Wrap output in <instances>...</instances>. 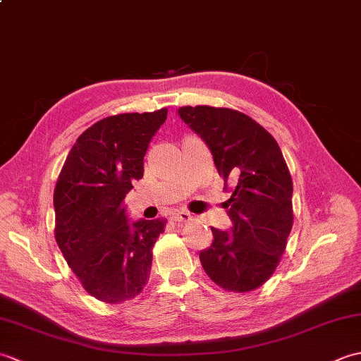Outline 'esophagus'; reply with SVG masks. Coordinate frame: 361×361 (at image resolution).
I'll return each instance as SVG.
<instances>
[{
	"mask_svg": "<svg viewBox=\"0 0 361 361\" xmlns=\"http://www.w3.org/2000/svg\"><path fill=\"white\" fill-rule=\"evenodd\" d=\"M172 219L175 221H178V224H186V221L192 220V216H190V214L186 211H176L172 214Z\"/></svg>",
	"mask_w": 361,
	"mask_h": 361,
	"instance_id": "obj_1",
	"label": "esophagus"
}]
</instances>
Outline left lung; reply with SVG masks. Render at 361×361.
<instances>
[{"mask_svg":"<svg viewBox=\"0 0 361 361\" xmlns=\"http://www.w3.org/2000/svg\"><path fill=\"white\" fill-rule=\"evenodd\" d=\"M180 118L208 145L233 194L225 208L229 231L211 228L214 240L200 251L203 270L228 291H251L271 278L293 225V183L278 142L247 114L197 105Z\"/></svg>","mask_w":361,"mask_h":361,"instance_id":"obj_1","label":"left lung"}]
</instances>
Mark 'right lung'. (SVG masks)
<instances>
[{
	"mask_svg": "<svg viewBox=\"0 0 361 361\" xmlns=\"http://www.w3.org/2000/svg\"><path fill=\"white\" fill-rule=\"evenodd\" d=\"M167 109L96 122L68 153L54 189L56 240L91 296L119 304L140 295L166 219L130 221L126 194L144 173L149 142Z\"/></svg>",
	"mask_w": 361,
	"mask_h": 361,
	"instance_id": "right-lung-1",
	"label": "right lung"
}]
</instances>
